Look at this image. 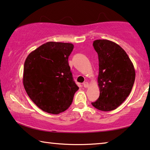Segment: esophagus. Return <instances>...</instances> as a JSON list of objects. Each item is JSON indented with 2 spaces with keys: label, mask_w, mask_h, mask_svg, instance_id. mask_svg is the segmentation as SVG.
I'll return each mask as SVG.
<instances>
[{
  "label": "esophagus",
  "mask_w": 150,
  "mask_h": 150,
  "mask_svg": "<svg viewBox=\"0 0 150 150\" xmlns=\"http://www.w3.org/2000/svg\"><path fill=\"white\" fill-rule=\"evenodd\" d=\"M83 87L84 88H88L89 87V83H88V82H84L83 83Z\"/></svg>",
  "instance_id": "obj_1"
}]
</instances>
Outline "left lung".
Here are the masks:
<instances>
[{
    "label": "left lung",
    "mask_w": 150,
    "mask_h": 150,
    "mask_svg": "<svg viewBox=\"0 0 150 150\" xmlns=\"http://www.w3.org/2000/svg\"><path fill=\"white\" fill-rule=\"evenodd\" d=\"M93 47L98 56L100 96L92 105L103 111L114 110L131 92L135 70L126 52L114 42L95 40Z\"/></svg>",
    "instance_id": "8db88e82"
}]
</instances>
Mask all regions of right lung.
<instances>
[{"instance_id": "obj_1", "label": "right lung", "mask_w": 150, "mask_h": 150, "mask_svg": "<svg viewBox=\"0 0 150 150\" xmlns=\"http://www.w3.org/2000/svg\"><path fill=\"white\" fill-rule=\"evenodd\" d=\"M73 47L72 43L47 42L30 52L25 60L24 87L43 111L58 114L66 111L79 89L68 62Z\"/></svg>"}]
</instances>
